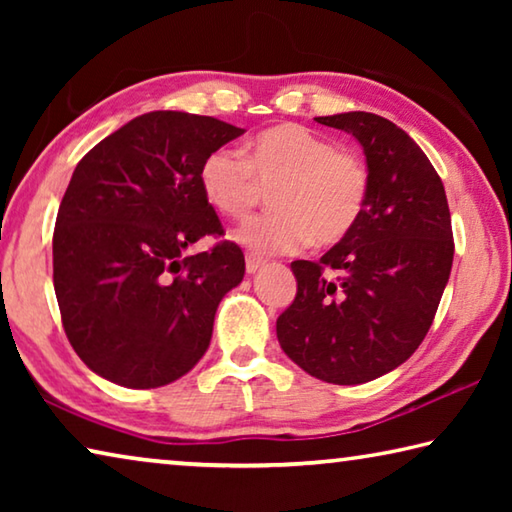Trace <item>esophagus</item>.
Listing matches in <instances>:
<instances>
[{"instance_id": "1", "label": "esophagus", "mask_w": 512, "mask_h": 512, "mask_svg": "<svg viewBox=\"0 0 512 512\" xmlns=\"http://www.w3.org/2000/svg\"><path fill=\"white\" fill-rule=\"evenodd\" d=\"M264 262L259 257H255V255H246V273H257L259 271V266H262Z\"/></svg>"}]
</instances>
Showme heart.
I'll list each match as a JSON object with an SVG mask.
<instances>
[{
	"instance_id": "heart-1",
	"label": "heart",
	"mask_w": 512,
	"mask_h": 512,
	"mask_svg": "<svg viewBox=\"0 0 512 512\" xmlns=\"http://www.w3.org/2000/svg\"><path fill=\"white\" fill-rule=\"evenodd\" d=\"M201 187L216 212L244 219L271 187L273 212L237 230L259 255L296 253L309 241L334 246L359 223L370 194L366 162L300 124H277L250 140L246 155L221 146L201 164Z\"/></svg>"
}]
</instances>
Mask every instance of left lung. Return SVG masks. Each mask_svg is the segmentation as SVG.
<instances>
[{"label": "left lung", "instance_id": "8db88e82", "mask_svg": "<svg viewBox=\"0 0 512 512\" xmlns=\"http://www.w3.org/2000/svg\"><path fill=\"white\" fill-rule=\"evenodd\" d=\"M357 137L370 194L359 223L318 259L291 262L298 291L277 318L287 357L327 384H366L411 357L454 262L443 180L400 126L372 112L316 117Z\"/></svg>", "mask_w": 512, "mask_h": 512}]
</instances>
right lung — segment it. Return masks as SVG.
Masks as SVG:
<instances>
[{"label":"right lung","instance_id":"add662e5","mask_svg":"<svg viewBox=\"0 0 512 512\" xmlns=\"http://www.w3.org/2000/svg\"><path fill=\"white\" fill-rule=\"evenodd\" d=\"M244 128L155 110L101 140L76 164L54 230V289L69 343L99 377L158 388L210 348L214 314L244 280L232 241L187 255L223 225L201 164Z\"/></svg>","mask_w":512,"mask_h":512}]
</instances>
